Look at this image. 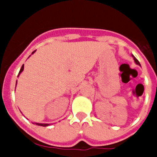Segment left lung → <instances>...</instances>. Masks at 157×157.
<instances>
[{"label":"left lung","mask_w":157,"mask_h":157,"mask_svg":"<svg viewBox=\"0 0 157 157\" xmlns=\"http://www.w3.org/2000/svg\"><path fill=\"white\" fill-rule=\"evenodd\" d=\"M133 57H134V61H135V63H137V64L140 65V63H139V61H138V59H136V58H135V57H134V56H133ZM140 66H141V65H140Z\"/></svg>","instance_id":"8db88e82"}]
</instances>
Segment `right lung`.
<instances>
[{
    "label": "right lung",
    "instance_id": "obj_1",
    "mask_svg": "<svg viewBox=\"0 0 157 157\" xmlns=\"http://www.w3.org/2000/svg\"><path fill=\"white\" fill-rule=\"evenodd\" d=\"M36 50H34V52H32V54L34 53V52H35ZM23 67H24V64H23V66H22V67H21V69H20V71H19V75H19V74H20V73H21L22 71H23ZM36 125H38V126H41V127H47V126H48V124H46V123H36Z\"/></svg>",
    "mask_w": 157,
    "mask_h": 157
}]
</instances>
